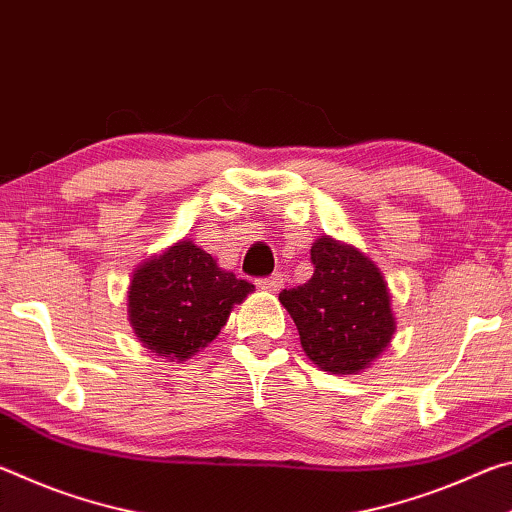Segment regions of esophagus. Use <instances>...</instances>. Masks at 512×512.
Listing matches in <instances>:
<instances>
[{
  "mask_svg": "<svg viewBox=\"0 0 512 512\" xmlns=\"http://www.w3.org/2000/svg\"><path fill=\"white\" fill-rule=\"evenodd\" d=\"M282 282H284L282 275L275 273V275H271V277H264V280H257V287L264 289V291L275 293V291L282 289Z\"/></svg>",
  "mask_w": 512,
  "mask_h": 512,
  "instance_id": "1",
  "label": "esophagus"
}]
</instances>
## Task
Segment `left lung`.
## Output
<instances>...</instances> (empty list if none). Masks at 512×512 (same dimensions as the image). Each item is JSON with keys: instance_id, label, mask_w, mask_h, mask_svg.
Listing matches in <instances>:
<instances>
[{"instance_id": "obj_1", "label": "left lung", "mask_w": 512, "mask_h": 512, "mask_svg": "<svg viewBox=\"0 0 512 512\" xmlns=\"http://www.w3.org/2000/svg\"><path fill=\"white\" fill-rule=\"evenodd\" d=\"M314 275L280 293L302 350L329 375H357L393 341L397 320L384 273L359 248L329 235L311 246Z\"/></svg>"}]
</instances>
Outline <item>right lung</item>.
Listing matches in <instances>:
<instances>
[{"label": "right lung", "instance_id": "add662e5", "mask_svg": "<svg viewBox=\"0 0 512 512\" xmlns=\"http://www.w3.org/2000/svg\"><path fill=\"white\" fill-rule=\"evenodd\" d=\"M253 291L192 239H180L133 271L128 320L146 350L183 363L219 336L235 305Z\"/></svg>", "mask_w": 512, "mask_h": 512}]
</instances>
